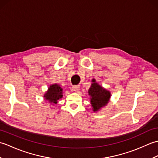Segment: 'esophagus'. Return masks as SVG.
Returning a JSON list of instances; mask_svg holds the SVG:
<instances>
[{
	"label": "esophagus",
	"mask_w": 158,
	"mask_h": 158,
	"mask_svg": "<svg viewBox=\"0 0 158 158\" xmlns=\"http://www.w3.org/2000/svg\"><path fill=\"white\" fill-rule=\"evenodd\" d=\"M80 89L79 85H73L71 89L74 92H78Z\"/></svg>",
	"instance_id": "esophagus-1"
}]
</instances>
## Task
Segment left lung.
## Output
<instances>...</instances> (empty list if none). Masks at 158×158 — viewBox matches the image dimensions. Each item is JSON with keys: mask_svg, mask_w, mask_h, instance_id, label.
Segmentation results:
<instances>
[{"mask_svg": "<svg viewBox=\"0 0 158 158\" xmlns=\"http://www.w3.org/2000/svg\"><path fill=\"white\" fill-rule=\"evenodd\" d=\"M93 83L89 89V95L91 96V105L93 107L94 111H97L102 106H105L109 102L110 94L105 89H103L98 83Z\"/></svg>", "mask_w": 158, "mask_h": 158, "instance_id": "8db88e82", "label": "left lung"}]
</instances>
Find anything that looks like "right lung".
<instances>
[{"instance_id":"right-lung-1","label":"right lung","mask_w":158,"mask_h":158,"mask_svg":"<svg viewBox=\"0 0 158 158\" xmlns=\"http://www.w3.org/2000/svg\"><path fill=\"white\" fill-rule=\"evenodd\" d=\"M45 98L50 102L56 104L57 100L62 97V89L58 84L52 85L48 89V92L45 93Z\"/></svg>"}]
</instances>
